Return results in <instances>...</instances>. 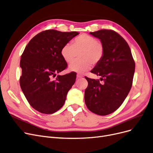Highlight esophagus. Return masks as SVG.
<instances>
[{
  "label": "esophagus",
  "mask_w": 153,
  "mask_h": 153,
  "mask_svg": "<svg viewBox=\"0 0 153 153\" xmlns=\"http://www.w3.org/2000/svg\"><path fill=\"white\" fill-rule=\"evenodd\" d=\"M84 77V76L82 75V74H77V79L82 78V77Z\"/></svg>",
  "instance_id": "obj_1"
}]
</instances>
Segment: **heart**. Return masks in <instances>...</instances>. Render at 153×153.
I'll use <instances>...</instances> for the list:
<instances>
[{
  "label": "heart",
  "mask_w": 153,
  "mask_h": 153,
  "mask_svg": "<svg viewBox=\"0 0 153 153\" xmlns=\"http://www.w3.org/2000/svg\"><path fill=\"white\" fill-rule=\"evenodd\" d=\"M80 58L69 67L70 71L84 72L90 69L92 64L100 62L104 54L102 43L89 34H84L76 37L72 45L68 43L63 45L61 51L62 57L65 62L70 64L77 57Z\"/></svg>",
  "instance_id": "1"
}]
</instances>
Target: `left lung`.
Segmentation results:
<instances>
[{"label": "left lung", "instance_id": "obj_1", "mask_svg": "<svg viewBox=\"0 0 153 153\" xmlns=\"http://www.w3.org/2000/svg\"><path fill=\"white\" fill-rule=\"evenodd\" d=\"M90 34L100 39L104 48L101 61L91 71L101 76L100 80L103 82L85 77L88 82L85 90V103L93 113L105 116L120 107L129 94L135 62L128 44L114 30L102 29Z\"/></svg>", "mask_w": 153, "mask_h": 153}]
</instances>
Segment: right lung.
I'll list each match as a JSON object with an SVG mask.
<instances>
[{
    "mask_svg": "<svg viewBox=\"0 0 153 153\" xmlns=\"http://www.w3.org/2000/svg\"><path fill=\"white\" fill-rule=\"evenodd\" d=\"M78 34L77 32L44 30L30 40L22 53L20 85L30 105L42 114H52L60 109L75 83L76 72L58 75L55 80L52 77L68 67L61 51Z\"/></svg>",
    "mask_w": 153,
    "mask_h": 153,
    "instance_id": "add662e5",
    "label": "right lung"
}]
</instances>
